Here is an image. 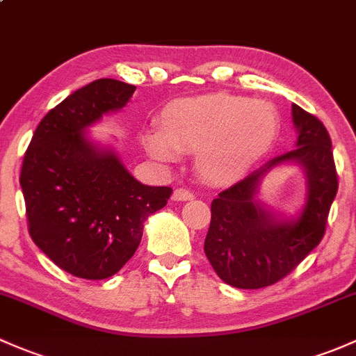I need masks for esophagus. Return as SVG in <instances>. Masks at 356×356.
<instances>
[{
    "label": "esophagus",
    "instance_id": "34e87169",
    "mask_svg": "<svg viewBox=\"0 0 356 356\" xmlns=\"http://www.w3.org/2000/svg\"><path fill=\"white\" fill-rule=\"evenodd\" d=\"M172 197H174V201H189L194 197V193L186 188H177L172 194Z\"/></svg>",
    "mask_w": 356,
    "mask_h": 356
}]
</instances>
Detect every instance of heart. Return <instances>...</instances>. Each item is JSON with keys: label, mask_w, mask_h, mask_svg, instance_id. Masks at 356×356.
<instances>
[{"label": "heart", "mask_w": 356, "mask_h": 356, "mask_svg": "<svg viewBox=\"0 0 356 356\" xmlns=\"http://www.w3.org/2000/svg\"><path fill=\"white\" fill-rule=\"evenodd\" d=\"M280 131L275 107L232 93L182 99L165 107L160 128L141 141L152 159L170 163L196 153L204 181L225 184L247 174L273 148Z\"/></svg>", "instance_id": "obj_1"}]
</instances>
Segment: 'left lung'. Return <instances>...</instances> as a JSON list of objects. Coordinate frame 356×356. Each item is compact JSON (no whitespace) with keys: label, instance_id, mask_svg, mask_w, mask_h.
Masks as SVG:
<instances>
[{"label":"left lung","instance_id":"1","mask_svg":"<svg viewBox=\"0 0 356 356\" xmlns=\"http://www.w3.org/2000/svg\"><path fill=\"white\" fill-rule=\"evenodd\" d=\"M297 148L269 160L259 170L222 191L211 201L204 254L216 275L235 288L256 290L290 275L319 245L338 193L331 138L314 114L291 106ZM300 163L307 172V200L301 216L278 222L255 201L260 179L282 163Z\"/></svg>","mask_w":356,"mask_h":356}]
</instances>
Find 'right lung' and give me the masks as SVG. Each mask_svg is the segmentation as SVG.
I'll return each mask as SVG.
<instances>
[{
  "instance_id": "1",
  "label": "right lung",
  "mask_w": 356,
  "mask_h": 356,
  "mask_svg": "<svg viewBox=\"0 0 356 356\" xmlns=\"http://www.w3.org/2000/svg\"><path fill=\"white\" fill-rule=\"evenodd\" d=\"M136 90L100 78L44 115L24 155L29 234L70 275L106 280L136 252L143 223L167 204L172 189L138 182L112 152L97 149L83 129L122 109Z\"/></svg>"
}]
</instances>
